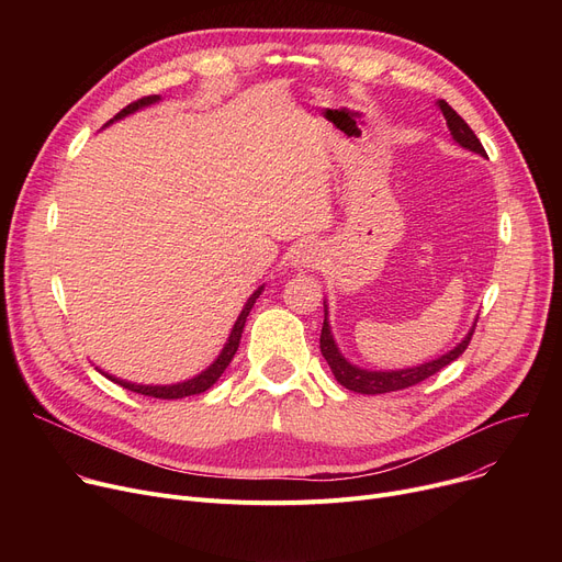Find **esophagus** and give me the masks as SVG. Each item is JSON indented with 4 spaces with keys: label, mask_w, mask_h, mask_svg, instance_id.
I'll list each match as a JSON object with an SVG mask.
<instances>
[{
    "label": "esophagus",
    "mask_w": 562,
    "mask_h": 562,
    "mask_svg": "<svg viewBox=\"0 0 562 562\" xmlns=\"http://www.w3.org/2000/svg\"><path fill=\"white\" fill-rule=\"evenodd\" d=\"M318 259H321V250H318L316 244H301V246L293 248L291 255H289V263L293 266V269H299V271L314 269V266L318 263Z\"/></svg>",
    "instance_id": "obj_1"
}]
</instances>
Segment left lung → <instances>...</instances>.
Wrapping results in <instances>:
<instances>
[{
    "label": "left lung",
    "instance_id": "1",
    "mask_svg": "<svg viewBox=\"0 0 562 562\" xmlns=\"http://www.w3.org/2000/svg\"><path fill=\"white\" fill-rule=\"evenodd\" d=\"M437 106L447 117V127H449L453 140L458 145H462L464 150H469V153H476L481 157H487L481 140L476 138L474 132H471V127L462 121V117L445 100H437ZM474 328H476V323L469 328V333L462 337L460 344H456L449 352H445V356H439V358H435L430 362H424V364H417V367H407V369H392V371L362 369V367L352 364L350 360L344 358V352L339 350V346L335 341V335H333V328H330L328 303L323 301L321 352H323V358H326V362L330 364V371H333V375L337 378V382H339L341 387H346L350 392H358V394H387V392H398V390L417 385V382L430 378L439 369H445L447 364L458 360L462 352H464V348L469 346L471 335H474Z\"/></svg>",
    "mask_w": 562,
    "mask_h": 562
}]
</instances>
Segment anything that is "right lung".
Wrapping results in <instances>:
<instances>
[{"mask_svg":"<svg viewBox=\"0 0 562 562\" xmlns=\"http://www.w3.org/2000/svg\"><path fill=\"white\" fill-rule=\"evenodd\" d=\"M157 102H161V95H150V98L138 100V102H132L130 106H125L115 117H111V121H109L104 127H109V125L115 123V121H123V117H127V115H132V113H136V111H140V109H145V106H153V104H157ZM261 291H263V284L252 291V296L246 301L241 314L236 316L234 326H232V330H229V337H227L223 350L218 352V358H216L210 367H206L204 371H200L198 375H193V378H189V380L172 382V385H138V382H130V380H123V378H115V375H111V373H106V371H102V369H98V367H95V369H98L100 373H104L109 380L117 382V385H121V387H125V390H130V392H136V394H143V396H153V398H184V396L202 394V392L210 390V387L214 385V382L223 375V371L229 367L236 348H239L241 333H244V328H246V318H248L252 305L257 303V299L261 296Z\"/></svg>","mask_w":562,"mask_h":562,"instance_id":"obj_1","label":"right lung"}]
</instances>
